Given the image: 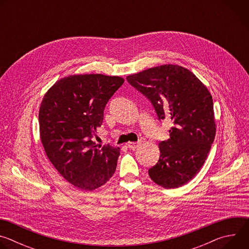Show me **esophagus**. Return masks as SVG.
Instances as JSON below:
<instances>
[{
  "label": "esophagus",
  "mask_w": 249,
  "mask_h": 249,
  "mask_svg": "<svg viewBox=\"0 0 249 249\" xmlns=\"http://www.w3.org/2000/svg\"><path fill=\"white\" fill-rule=\"evenodd\" d=\"M140 146V143L138 142H129V143L127 144V147L129 148V149H131V150H135V149H137L138 147Z\"/></svg>",
  "instance_id": "1"
}]
</instances>
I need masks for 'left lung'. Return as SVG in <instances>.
<instances>
[{"label":"left lung","mask_w":249,"mask_h":249,"mask_svg":"<svg viewBox=\"0 0 249 249\" xmlns=\"http://www.w3.org/2000/svg\"><path fill=\"white\" fill-rule=\"evenodd\" d=\"M126 79L152 102L159 120L173 124L169 139L159 143L160 160L149 169L151 179L165 189L186 184L200 171L216 136L210 91L178 65L154 67Z\"/></svg>","instance_id":"obj_1"}]
</instances>
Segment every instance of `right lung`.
I'll return each instance as SVG.
<instances>
[{
	"label": "right lung",
	"mask_w": 249,
	"mask_h": 249,
	"mask_svg": "<svg viewBox=\"0 0 249 249\" xmlns=\"http://www.w3.org/2000/svg\"><path fill=\"white\" fill-rule=\"evenodd\" d=\"M124 79L101 74L72 75L56 82L39 109L40 139L54 167L72 185L94 190L114 174L120 149L92 141L103 110Z\"/></svg>",
	"instance_id": "1"
}]
</instances>
